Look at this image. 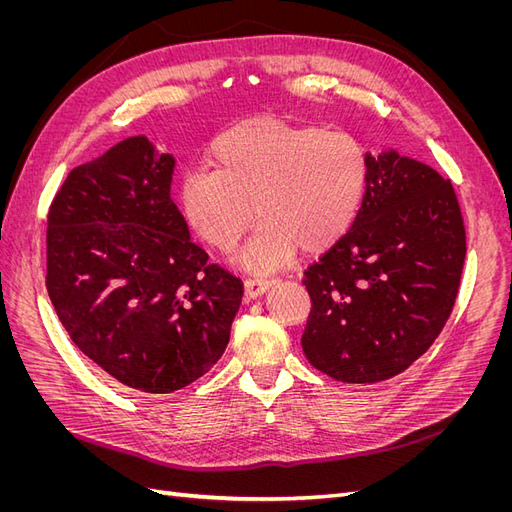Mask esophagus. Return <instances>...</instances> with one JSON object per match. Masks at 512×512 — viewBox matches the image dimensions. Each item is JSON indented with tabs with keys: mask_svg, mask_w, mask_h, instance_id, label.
<instances>
[{
	"mask_svg": "<svg viewBox=\"0 0 512 512\" xmlns=\"http://www.w3.org/2000/svg\"><path fill=\"white\" fill-rule=\"evenodd\" d=\"M273 286L271 280H262V277H247L245 280V297L256 299L260 294H265Z\"/></svg>",
	"mask_w": 512,
	"mask_h": 512,
	"instance_id": "obj_1",
	"label": "esophagus"
}]
</instances>
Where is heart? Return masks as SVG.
Segmentation results:
<instances>
[{"instance_id":"b5f03b06","label":"heart","mask_w":512,"mask_h":512,"mask_svg":"<svg viewBox=\"0 0 512 512\" xmlns=\"http://www.w3.org/2000/svg\"><path fill=\"white\" fill-rule=\"evenodd\" d=\"M211 168L181 183V209L198 237L230 252L262 220L235 256L245 271L271 273L294 258L320 254L342 239L363 205L369 164L348 132L254 117L222 132ZM257 209H253V205Z\"/></svg>"}]
</instances>
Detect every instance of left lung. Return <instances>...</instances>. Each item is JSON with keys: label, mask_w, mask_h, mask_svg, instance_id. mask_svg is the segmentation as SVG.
Returning a JSON list of instances; mask_svg holds the SVG:
<instances>
[{"label": "left lung", "mask_w": 512, "mask_h": 512, "mask_svg": "<svg viewBox=\"0 0 512 512\" xmlns=\"http://www.w3.org/2000/svg\"><path fill=\"white\" fill-rule=\"evenodd\" d=\"M367 164L354 224L303 277L307 361L354 384L389 380L427 352L453 312L466 260L451 181L393 149L367 153Z\"/></svg>", "instance_id": "1"}]
</instances>
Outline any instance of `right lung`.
Returning a JSON list of instances; mask_svg holds the SVG:
<instances>
[{
	"mask_svg": "<svg viewBox=\"0 0 512 512\" xmlns=\"http://www.w3.org/2000/svg\"><path fill=\"white\" fill-rule=\"evenodd\" d=\"M175 158L130 136L70 170L46 230V290L108 376L173 393L218 363L243 284L190 241L170 200Z\"/></svg>",
	"mask_w": 512,
	"mask_h": 512,
	"instance_id": "obj_1",
	"label": "right lung"
}]
</instances>
